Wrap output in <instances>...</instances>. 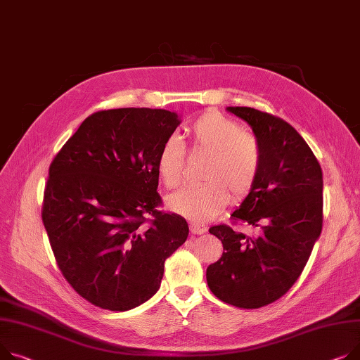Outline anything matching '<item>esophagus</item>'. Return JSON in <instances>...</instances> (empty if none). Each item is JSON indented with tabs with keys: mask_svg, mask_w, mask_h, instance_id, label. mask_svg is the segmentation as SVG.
I'll return each instance as SVG.
<instances>
[{
	"mask_svg": "<svg viewBox=\"0 0 360 360\" xmlns=\"http://www.w3.org/2000/svg\"><path fill=\"white\" fill-rule=\"evenodd\" d=\"M189 230L193 234H202L207 231V227L205 226H201V224H195V223H191L189 224Z\"/></svg>",
	"mask_w": 360,
	"mask_h": 360,
	"instance_id": "esophagus-1",
	"label": "esophagus"
}]
</instances>
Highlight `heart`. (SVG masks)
Masks as SVG:
<instances>
[{"instance_id": "1", "label": "heart", "mask_w": 360, "mask_h": 360, "mask_svg": "<svg viewBox=\"0 0 360 360\" xmlns=\"http://www.w3.org/2000/svg\"><path fill=\"white\" fill-rule=\"evenodd\" d=\"M185 136L194 152L207 153L198 185H189L167 197L166 205L184 217L205 223L219 215L231 197L240 200L253 189L260 175L262 152L257 140L234 120L208 111L191 123ZM185 149L167 139L156 156V174L166 189H175L184 178Z\"/></svg>"}]
</instances>
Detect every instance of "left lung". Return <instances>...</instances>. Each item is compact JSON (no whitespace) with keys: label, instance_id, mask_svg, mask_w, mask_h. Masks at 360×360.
I'll return each instance as SVG.
<instances>
[{"label":"left lung","instance_id":"left-lung-1","mask_svg":"<svg viewBox=\"0 0 360 360\" xmlns=\"http://www.w3.org/2000/svg\"><path fill=\"white\" fill-rule=\"evenodd\" d=\"M252 127L262 152L257 182L231 214L257 229L246 236L212 226L224 252L207 268L211 292L238 308L279 300L300 278L323 229V172L301 134L282 118L250 107H227Z\"/></svg>","mask_w":360,"mask_h":360}]
</instances>
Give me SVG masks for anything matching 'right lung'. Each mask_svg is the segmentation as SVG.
Wrapping results in <instances>:
<instances>
[{
    "instance_id": "right-lung-1",
    "label": "right lung",
    "mask_w": 360,
    "mask_h": 360,
    "mask_svg": "<svg viewBox=\"0 0 360 360\" xmlns=\"http://www.w3.org/2000/svg\"><path fill=\"white\" fill-rule=\"evenodd\" d=\"M176 112L103 110L86 117L49 167L41 220L58 266L82 298L127 311L152 298L185 219L159 211L156 156Z\"/></svg>"
}]
</instances>
